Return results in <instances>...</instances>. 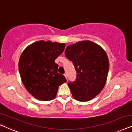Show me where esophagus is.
<instances>
[{
  "instance_id": "1",
  "label": "esophagus",
  "mask_w": 132,
  "mask_h": 132,
  "mask_svg": "<svg viewBox=\"0 0 132 132\" xmlns=\"http://www.w3.org/2000/svg\"><path fill=\"white\" fill-rule=\"evenodd\" d=\"M64 77H65V78H66V79H67V78H68V75H67V74L66 73H64Z\"/></svg>"
}]
</instances>
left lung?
<instances>
[{
	"label": "left lung",
	"instance_id": "8db88e82",
	"mask_svg": "<svg viewBox=\"0 0 132 132\" xmlns=\"http://www.w3.org/2000/svg\"><path fill=\"white\" fill-rule=\"evenodd\" d=\"M65 55L77 72L75 81L68 85L76 100L87 102L102 90L109 71V60L101 46L89 40L78 42L66 48Z\"/></svg>",
	"mask_w": 132,
	"mask_h": 132
}]
</instances>
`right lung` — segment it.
Wrapping results in <instances>:
<instances>
[{
	"label": "right lung",
	"mask_w": 132,
	"mask_h": 132,
	"mask_svg": "<svg viewBox=\"0 0 132 132\" xmlns=\"http://www.w3.org/2000/svg\"><path fill=\"white\" fill-rule=\"evenodd\" d=\"M65 44L44 40L28 46L20 56L18 68L22 82L33 97L40 101L54 99L59 87L66 82L57 72L55 60L64 51Z\"/></svg>",
	"instance_id": "right-lung-1"
}]
</instances>
